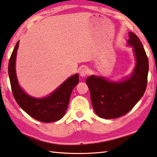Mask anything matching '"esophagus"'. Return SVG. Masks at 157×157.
<instances>
[{
	"label": "esophagus",
	"instance_id": "1",
	"mask_svg": "<svg viewBox=\"0 0 157 157\" xmlns=\"http://www.w3.org/2000/svg\"><path fill=\"white\" fill-rule=\"evenodd\" d=\"M89 74H90V69H89L88 68L84 67V68L81 69V71H80V75H81L82 77L86 76L87 75H88Z\"/></svg>",
	"mask_w": 157,
	"mask_h": 157
}]
</instances>
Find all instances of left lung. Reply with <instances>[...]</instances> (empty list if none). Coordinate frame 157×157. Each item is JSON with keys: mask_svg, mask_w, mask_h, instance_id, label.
<instances>
[{"mask_svg": "<svg viewBox=\"0 0 157 157\" xmlns=\"http://www.w3.org/2000/svg\"><path fill=\"white\" fill-rule=\"evenodd\" d=\"M129 37L128 44L133 47L136 58L131 78L114 83L103 77L90 76L86 81L94 112L104 119H113L127 113L143 96L147 88V56L138 36L130 32Z\"/></svg>", "mask_w": 157, "mask_h": 157, "instance_id": "obj_1", "label": "left lung"}]
</instances>
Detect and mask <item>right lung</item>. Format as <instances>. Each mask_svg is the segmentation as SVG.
Wrapping results in <instances>:
<instances>
[{
    "label": "right lung",
    "mask_w": 157,
    "mask_h": 157,
    "mask_svg": "<svg viewBox=\"0 0 157 157\" xmlns=\"http://www.w3.org/2000/svg\"><path fill=\"white\" fill-rule=\"evenodd\" d=\"M19 41L10 56L8 65V74L12 94L19 106L25 113L42 122H56L64 116L69 104L73 89L78 83V74L69 77L48 97L42 99L33 98L28 96L20 88L18 83L15 60Z\"/></svg>",
    "instance_id": "obj_1"
}]
</instances>
